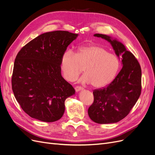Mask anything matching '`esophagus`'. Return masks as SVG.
<instances>
[{"label": "esophagus", "instance_id": "1", "mask_svg": "<svg viewBox=\"0 0 155 155\" xmlns=\"http://www.w3.org/2000/svg\"><path fill=\"white\" fill-rule=\"evenodd\" d=\"M75 90H76V91L78 92L80 91H83V88L81 87L77 86V87H75Z\"/></svg>", "mask_w": 155, "mask_h": 155}]
</instances>
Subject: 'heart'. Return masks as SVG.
<instances>
[{"mask_svg":"<svg viewBox=\"0 0 155 155\" xmlns=\"http://www.w3.org/2000/svg\"><path fill=\"white\" fill-rule=\"evenodd\" d=\"M85 72L79 79L90 83L95 88L104 87L113 80L120 67L118 58L97 44H91L79 48L76 54L67 50L61 55L60 68L63 77L73 81L82 72Z\"/></svg>","mask_w":155,"mask_h":155,"instance_id":"heart-1","label":"heart"}]
</instances>
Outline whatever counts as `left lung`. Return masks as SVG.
Returning a JSON list of instances; mask_svg holds the SVG:
<instances>
[{
    "instance_id": "left-lung-1",
    "label": "left lung",
    "mask_w": 155,
    "mask_h": 155,
    "mask_svg": "<svg viewBox=\"0 0 155 155\" xmlns=\"http://www.w3.org/2000/svg\"><path fill=\"white\" fill-rule=\"evenodd\" d=\"M94 36L110 43L116 55L121 58L123 67L109 85L94 91V100L88 114L97 124H114L127 116L138 101L142 89V70L134 55L121 42L107 35Z\"/></svg>"
}]
</instances>
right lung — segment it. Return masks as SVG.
I'll use <instances>...</instances> for the list:
<instances>
[{
    "mask_svg": "<svg viewBox=\"0 0 155 155\" xmlns=\"http://www.w3.org/2000/svg\"><path fill=\"white\" fill-rule=\"evenodd\" d=\"M78 36L67 31L46 32L17 55L12 90L22 110L31 118L53 122L63 116L65 100L76 91L61 76L60 59Z\"/></svg>",
    "mask_w": 155,
    "mask_h": 155,
    "instance_id": "right-lung-1",
    "label": "right lung"
}]
</instances>
